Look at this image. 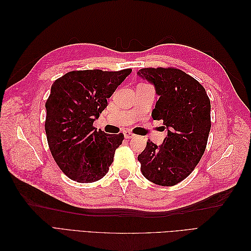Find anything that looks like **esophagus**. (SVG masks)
<instances>
[{
    "mask_svg": "<svg viewBox=\"0 0 251 251\" xmlns=\"http://www.w3.org/2000/svg\"><path fill=\"white\" fill-rule=\"evenodd\" d=\"M124 135H125V137H126V139H131V138H134V137H135V135H134L133 133H131V132H128V131H125V132H124Z\"/></svg>",
    "mask_w": 251,
    "mask_h": 251,
    "instance_id": "obj_1",
    "label": "esophagus"
}]
</instances>
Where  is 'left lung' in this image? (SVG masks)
<instances>
[{
    "mask_svg": "<svg viewBox=\"0 0 251 251\" xmlns=\"http://www.w3.org/2000/svg\"><path fill=\"white\" fill-rule=\"evenodd\" d=\"M155 86L159 100L151 117L163 121L161 146L150 139L140 155L144 177L161 186L176 185L199 163L210 131V100L201 83L176 68H143L137 73Z\"/></svg>",
    "mask_w": 251,
    "mask_h": 251,
    "instance_id": "obj_1",
    "label": "left lung"
}]
</instances>
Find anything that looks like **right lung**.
Instances as JSON below:
<instances>
[{"label": "right lung", "instance_id": "add662e5", "mask_svg": "<svg viewBox=\"0 0 251 251\" xmlns=\"http://www.w3.org/2000/svg\"><path fill=\"white\" fill-rule=\"evenodd\" d=\"M132 69L71 71L57 78L46 101L48 146L67 177L91 183L109 172L124 134H105L93 126Z\"/></svg>", "mask_w": 251, "mask_h": 251}]
</instances>
